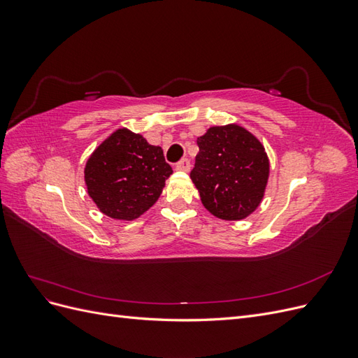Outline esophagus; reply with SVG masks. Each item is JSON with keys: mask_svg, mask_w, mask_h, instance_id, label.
Instances as JSON below:
<instances>
[{"mask_svg": "<svg viewBox=\"0 0 358 358\" xmlns=\"http://www.w3.org/2000/svg\"><path fill=\"white\" fill-rule=\"evenodd\" d=\"M175 167H176V170H180V171H189L191 162H189L188 158H183V159H180V161L178 162V164H176Z\"/></svg>", "mask_w": 358, "mask_h": 358, "instance_id": "obj_1", "label": "esophagus"}]
</instances>
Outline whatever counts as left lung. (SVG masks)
<instances>
[{
    "instance_id": "8db88e82",
    "label": "left lung",
    "mask_w": 358,
    "mask_h": 358,
    "mask_svg": "<svg viewBox=\"0 0 358 358\" xmlns=\"http://www.w3.org/2000/svg\"><path fill=\"white\" fill-rule=\"evenodd\" d=\"M197 145L191 179L204 208L225 221L251 215L264 197L270 170L262 142L246 128L230 124L210 127Z\"/></svg>"
}]
</instances>
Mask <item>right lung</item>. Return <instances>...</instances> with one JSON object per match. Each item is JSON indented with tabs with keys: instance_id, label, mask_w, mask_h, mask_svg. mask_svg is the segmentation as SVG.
Returning a JSON list of instances; mask_svg holds the SVG:
<instances>
[{
	"instance_id": "1",
	"label": "right lung",
	"mask_w": 358,
	"mask_h": 358,
	"mask_svg": "<svg viewBox=\"0 0 358 358\" xmlns=\"http://www.w3.org/2000/svg\"><path fill=\"white\" fill-rule=\"evenodd\" d=\"M171 173L159 146L119 128L86 161L85 183L104 215L133 221L155 204Z\"/></svg>"
}]
</instances>
